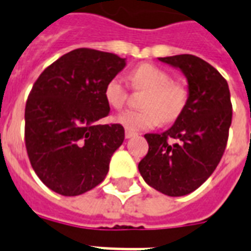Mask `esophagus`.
I'll use <instances>...</instances> for the list:
<instances>
[{
    "label": "esophagus",
    "mask_w": 251,
    "mask_h": 251,
    "mask_svg": "<svg viewBox=\"0 0 251 251\" xmlns=\"http://www.w3.org/2000/svg\"><path fill=\"white\" fill-rule=\"evenodd\" d=\"M135 135H137V133H134V131H130V130H126L125 131V137L127 138V139L135 137Z\"/></svg>",
    "instance_id": "obj_1"
}]
</instances>
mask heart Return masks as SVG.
Listing matches in <instances>:
<instances>
[{"label":"heart","instance_id":"obj_1","mask_svg":"<svg viewBox=\"0 0 251 251\" xmlns=\"http://www.w3.org/2000/svg\"><path fill=\"white\" fill-rule=\"evenodd\" d=\"M135 90H147L142 101L143 110H126L118 114L116 122L130 131L152 129L160 122L169 124L182 113L187 101V92L175 83L171 74L152 64H142L129 75ZM129 96V88L122 76L110 78L104 87V99L113 109H121Z\"/></svg>","mask_w":251,"mask_h":251}]
</instances>
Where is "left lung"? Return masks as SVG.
I'll list each match as a JSON object with an SVG mask.
<instances>
[{"label":"left lung","mask_w":251,"mask_h":251,"mask_svg":"<svg viewBox=\"0 0 251 251\" xmlns=\"http://www.w3.org/2000/svg\"><path fill=\"white\" fill-rule=\"evenodd\" d=\"M187 80V101L173 126L146 134L149 152L138 164L150 186L169 197L190 194L220 163L232 124L229 87L222 74L193 54L160 57Z\"/></svg>","instance_id":"8db88e82"}]
</instances>
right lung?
Masks as SVG:
<instances>
[{
	"label": "right lung",
	"mask_w": 251,
	"mask_h": 251,
	"mask_svg": "<svg viewBox=\"0 0 251 251\" xmlns=\"http://www.w3.org/2000/svg\"><path fill=\"white\" fill-rule=\"evenodd\" d=\"M126 58L79 48L41 73L25 110V149L37 177L65 197L80 195L105 178L125 139L120 124L99 125L109 114L104 87Z\"/></svg>",
	"instance_id": "right-lung-1"
}]
</instances>
